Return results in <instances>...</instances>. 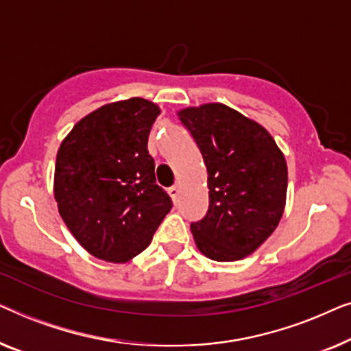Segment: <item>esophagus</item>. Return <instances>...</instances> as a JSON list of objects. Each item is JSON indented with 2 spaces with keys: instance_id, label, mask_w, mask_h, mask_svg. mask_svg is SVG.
<instances>
[{
  "instance_id": "1",
  "label": "esophagus",
  "mask_w": 351,
  "mask_h": 351,
  "mask_svg": "<svg viewBox=\"0 0 351 351\" xmlns=\"http://www.w3.org/2000/svg\"><path fill=\"white\" fill-rule=\"evenodd\" d=\"M169 195L172 196V199H177V196L180 195V185L179 184L172 185L171 189H169Z\"/></svg>"
}]
</instances>
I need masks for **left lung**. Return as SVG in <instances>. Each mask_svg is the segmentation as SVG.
<instances>
[{
    "mask_svg": "<svg viewBox=\"0 0 351 351\" xmlns=\"http://www.w3.org/2000/svg\"><path fill=\"white\" fill-rule=\"evenodd\" d=\"M208 169L209 208L190 228L206 257L249 256L278 227L286 204L287 166L265 128L222 104L179 112Z\"/></svg>",
    "mask_w": 351,
    "mask_h": 351,
    "instance_id": "8db88e82",
    "label": "left lung"
}]
</instances>
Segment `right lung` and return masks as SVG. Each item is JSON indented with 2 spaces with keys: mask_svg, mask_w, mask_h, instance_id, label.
Here are the masks:
<instances>
[{
  "mask_svg": "<svg viewBox=\"0 0 351 351\" xmlns=\"http://www.w3.org/2000/svg\"><path fill=\"white\" fill-rule=\"evenodd\" d=\"M158 114L141 97L104 105L76 123L57 152L59 213L81 246L102 261L141 254L172 208L147 150Z\"/></svg>",
  "mask_w": 351,
  "mask_h": 351,
  "instance_id": "obj_1",
  "label": "right lung"
}]
</instances>
